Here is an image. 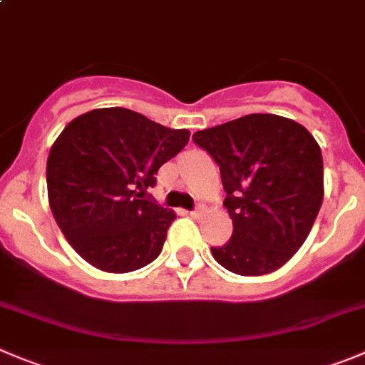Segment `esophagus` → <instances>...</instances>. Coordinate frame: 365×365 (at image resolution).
I'll use <instances>...</instances> for the list:
<instances>
[{
    "label": "esophagus",
    "mask_w": 365,
    "mask_h": 365,
    "mask_svg": "<svg viewBox=\"0 0 365 365\" xmlns=\"http://www.w3.org/2000/svg\"><path fill=\"white\" fill-rule=\"evenodd\" d=\"M202 207H196V209H192V210H190V216H192V217H200V216H202Z\"/></svg>",
    "instance_id": "1"
}]
</instances>
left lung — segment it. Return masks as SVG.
<instances>
[{
	"mask_svg": "<svg viewBox=\"0 0 365 365\" xmlns=\"http://www.w3.org/2000/svg\"><path fill=\"white\" fill-rule=\"evenodd\" d=\"M192 142L220 165L232 236L214 259L237 275H264L301 248L324 198L322 153L290 118L252 113L196 131Z\"/></svg>",
	"mask_w": 365,
	"mask_h": 365,
	"instance_id": "8db88e82",
	"label": "left lung"
}]
</instances>
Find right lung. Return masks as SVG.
<instances>
[{
    "instance_id": "1",
    "label": "right lung",
    "mask_w": 365,
    "mask_h": 365,
    "mask_svg": "<svg viewBox=\"0 0 365 365\" xmlns=\"http://www.w3.org/2000/svg\"><path fill=\"white\" fill-rule=\"evenodd\" d=\"M189 136L125 108L91 110L63 129L46 162L50 209L84 261L125 274L158 257L176 214L148 189Z\"/></svg>"
}]
</instances>
